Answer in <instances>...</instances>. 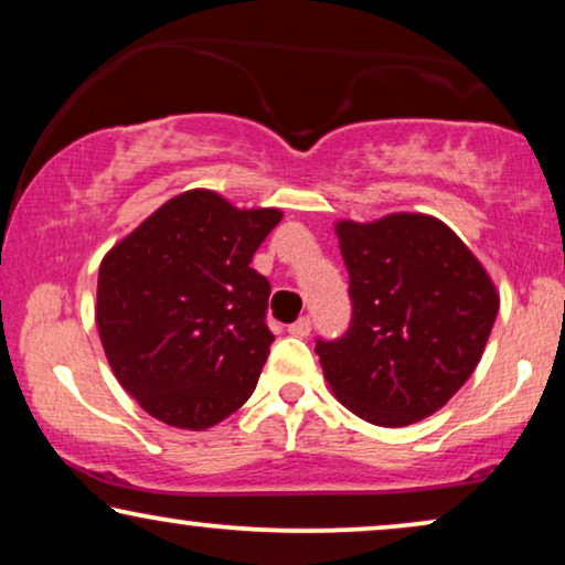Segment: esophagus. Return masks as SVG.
<instances>
[{"label": "esophagus", "mask_w": 565, "mask_h": 565, "mask_svg": "<svg viewBox=\"0 0 565 565\" xmlns=\"http://www.w3.org/2000/svg\"><path fill=\"white\" fill-rule=\"evenodd\" d=\"M288 334L308 337V334H311V319H308V316H300L296 323H290V327H288Z\"/></svg>", "instance_id": "esophagus-1"}]
</instances>
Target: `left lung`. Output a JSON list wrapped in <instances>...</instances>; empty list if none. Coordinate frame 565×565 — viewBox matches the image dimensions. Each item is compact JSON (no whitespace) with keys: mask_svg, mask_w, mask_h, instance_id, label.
I'll return each instance as SVG.
<instances>
[{"mask_svg":"<svg viewBox=\"0 0 565 565\" xmlns=\"http://www.w3.org/2000/svg\"><path fill=\"white\" fill-rule=\"evenodd\" d=\"M352 319L316 339L334 396L377 427H406L443 408L473 375L499 296L443 221L393 213L337 223Z\"/></svg>","mask_w":565,"mask_h":565,"instance_id":"obj_1","label":"left lung"}]
</instances>
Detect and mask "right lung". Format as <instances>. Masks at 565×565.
Segmentation results:
<instances>
[{
	"instance_id": "add662e5",
	"label": "right lung",
	"mask_w": 565,
	"mask_h": 565,
	"mask_svg": "<svg viewBox=\"0 0 565 565\" xmlns=\"http://www.w3.org/2000/svg\"><path fill=\"white\" fill-rule=\"evenodd\" d=\"M282 213L182 192L99 265L97 329L107 362L143 412L207 429L257 388L269 344V282L249 267Z\"/></svg>"
}]
</instances>
